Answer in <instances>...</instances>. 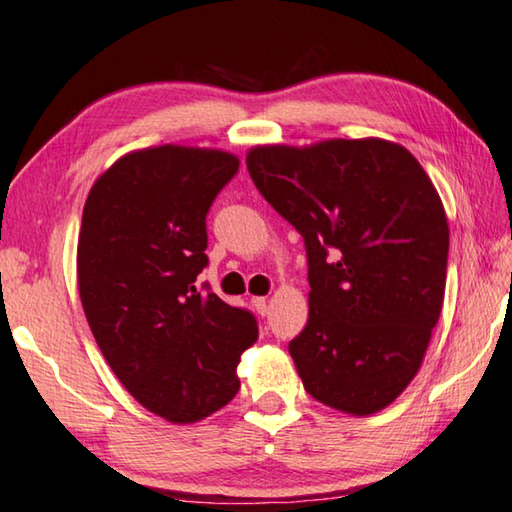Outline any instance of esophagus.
Masks as SVG:
<instances>
[{"label":"esophagus","mask_w":512,"mask_h":512,"mask_svg":"<svg viewBox=\"0 0 512 512\" xmlns=\"http://www.w3.org/2000/svg\"><path fill=\"white\" fill-rule=\"evenodd\" d=\"M253 306H255V311L259 313V315H266L268 313V306H266V297H262V295H257V297H253Z\"/></svg>","instance_id":"esophagus-1"}]
</instances>
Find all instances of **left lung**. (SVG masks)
<instances>
[{
    "mask_svg": "<svg viewBox=\"0 0 512 512\" xmlns=\"http://www.w3.org/2000/svg\"><path fill=\"white\" fill-rule=\"evenodd\" d=\"M246 165L304 239L309 322L288 342L304 389L333 410L380 412L412 383L441 315L450 230L439 192L383 138L259 145Z\"/></svg>",
    "mask_w": 512,
    "mask_h": 512,
    "instance_id": "1",
    "label": "left lung"
}]
</instances>
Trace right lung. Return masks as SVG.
Masks as SVG:
<instances>
[{"mask_svg": "<svg viewBox=\"0 0 512 512\" xmlns=\"http://www.w3.org/2000/svg\"><path fill=\"white\" fill-rule=\"evenodd\" d=\"M228 152L161 145L125 154L91 188L78 237V288L91 333L120 383L170 423H194L239 392L257 320L197 275L206 217L237 174Z\"/></svg>", "mask_w": 512, "mask_h": 512, "instance_id": "add662e5", "label": "right lung"}]
</instances>
